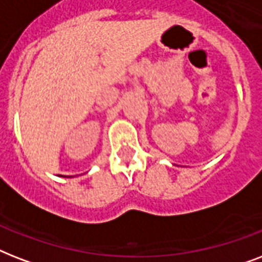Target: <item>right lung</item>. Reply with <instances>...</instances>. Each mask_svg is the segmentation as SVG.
Segmentation results:
<instances>
[{
  "instance_id": "1",
  "label": "right lung",
  "mask_w": 262,
  "mask_h": 262,
  "mask_svg": "<svg viewBox=\"0 0 262 262\" xmlns=\"http://www.w3.org/2000/svg\"><path fill=\"white\" fill-rule=\"evenodd\" d=\"M58 177H65V178H72V177H75V175H58Z\"/></svg>"
}]
</instances>
